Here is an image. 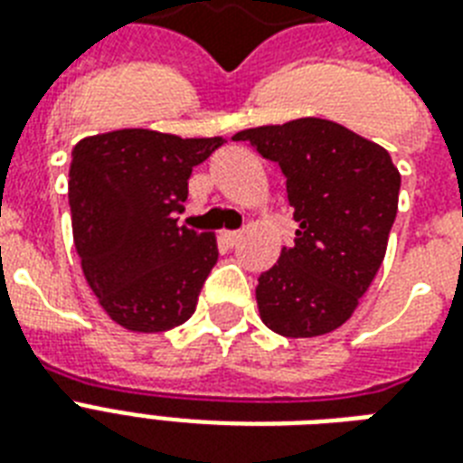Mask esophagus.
<instances>
[{"label": "esophagus", "mask_w": 463, "mask_h": 463, "mask_svg": "<svg viewBox=\"0 0 463 463\" xmlns=\"http://www.w3.org/2000/svg\"><path fill=\"white\" fill-rule=\"evenodd\" d=\"M242 238V235H240L238 231H223L221 232V240H223L225 245L228 247H232V245H238V240Z\"/></svg>", "instance_id": "obj_1"}]
</instances>
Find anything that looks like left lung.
<instances>
[{
  "instance_id": "8db88e82",
  "label": "left lung",
  "mask_w": 463,
  "mask_h": 463,
  "mask_svg": "<svg viewBox=\"0 0 463 463\" xmlns=\"http://www.w3.org/2000/svg\"><path fill=\"white\" fill-rule=\"evenodd\" d=\"M286 177L296 245L260 276L257 305L269 329L290 338L338 329L358 307L387 252L402 175L374 141L331 119L303 118L245 129Z\"/></svg>"
}]
</instances>
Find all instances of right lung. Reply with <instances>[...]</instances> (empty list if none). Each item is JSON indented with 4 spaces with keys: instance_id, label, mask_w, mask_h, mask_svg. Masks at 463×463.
Listing matches in <instances>:
<instances>
[{
    "instance_id": "1",
    "label": "right lung",
    "mask_w": 463,
    "mask_h": 463,
    "mask_svg": "<svg viewBox=\"0 0 463 463\" xmlns=\"http://www.w3.org/2000/svg\"><path fill=\"white\" fill-rule=\"evenodd\" d=\"M223 137L154 129L86 137L71 151L69 206L81 269L112 322L156 334L194 315L218 260L213 232L177 225L192 167Z\"/></svg>"
}]
</instances>
